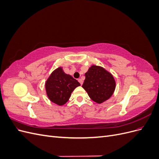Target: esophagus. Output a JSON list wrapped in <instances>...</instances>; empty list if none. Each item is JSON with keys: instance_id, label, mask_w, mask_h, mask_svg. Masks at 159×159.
Listing matches in <instances>:
<instances>
[{"instance_id": "1", "label": "esophagus", "mask_w": 159, "mask_h": 159, "mask_svg": "<svg viewBox=\"0 0 159 159\" xmlns=\"http://www.w3.org/2000/svg\"><path fill=\"white\" fill-rule=\"evenodd\" d=\"M78 81H79L80 84L81 85H82V84H83V80H82L79 79V80H78Z\"/></svg>"}]
</instances>
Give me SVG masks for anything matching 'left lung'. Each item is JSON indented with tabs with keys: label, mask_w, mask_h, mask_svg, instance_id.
Masks as SVG:
<instances>
[{
	"label": "left lung",
	"mask_w": 159,
	"mask_h": 159,
	"mask_svg": "<svg viewBox=\"0 0 159 159\" xmlns=\"http://www.w3.org/2000/svg\"><path fill=\"white\" fill-rule=\"evenodd\" d=\"M85 76L82 88L93 102L100 104L111 97L116 83L113 75L109 71L100 66L92 65Z\"/></svg>",
	"instance_id": "8db88e82"
}]
</instances>
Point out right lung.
I'll use <instances>...</instances> for the list:
<instances>
[{"label": "right lung", "instance_id": "right-lung-1", "mask_svg": "<svg viewBox=\"0 0 159 159\" xmlns=\"http://www.w3.org/2000/svg\"><path fill=\"white\" fill-rule=\"evenodd\" d=\"M80 85V84L73 77L65 73L62 67H58L47 79L45 89L51 102L61 106L67 103L73 91Z\"/></svg>", "mask_w": 159, "mask_h": 159}]
</instances>
